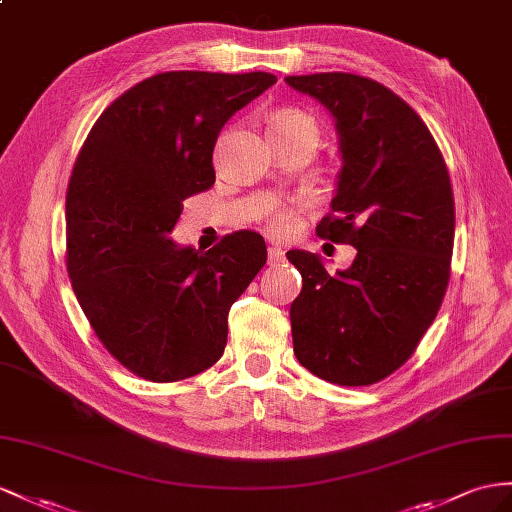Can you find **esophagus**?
I'll return each mask as SVG.
<instances>
[{
  "label": "esophagus",
  "mask_w": 512,
  "mask_h": 512,
  "mask_svg": "<svg viewBox=\"0 0 512 512\" xmlns=\"http://www.w3.org/2000/svg\"><path fill=\"white\" fill-rule=\"evenodd\" d=\"M285 259V251L281 246H270L268 248V264L274 266V264H281V261Z\"/></svg>",
  "instance_id": "1"
}]
</instances>
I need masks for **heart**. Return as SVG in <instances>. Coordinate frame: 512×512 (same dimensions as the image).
<instances>
[{"instance_id": "b5f03b06", "label": "heart", "mask_w": 512, "mask_h": 512, "mask_svg": "<svg viewBox=\"0 0 512 512\" xmlns=\"http://www.w3.org/2000/svg\"><path fill=\"white\" fill-rule=\"evenodd\" d=\"M316 125L313 123L311 116L303 114V112H296V110H287V112H281L272 119V125H270V131L274 129H285V127H292V125ZM292 225V214H279L277 218L272 220V229L274 231H287Z\"/></svg>"}]
</instances>
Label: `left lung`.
Segmentation results:
<instances>
[{"label":"left lung","instance_id":"1","mask_svg":"<svg viewBox=\"0 0 512 512\" xmlns=\"http://www.w3.org/2000/svg\"><path fill=\"white\" fill-rule=\"evenodd\" d=\"M285 84L333 116L342 168L318 235L357 248L335 274L316 253L287 251L303 274L294 355L329 383L372 385L413 355L441 307L454 246L448 168L424 121L383 84L352 73Z\"/></svg>","mask_w":512,"mask_h":512}]
</instances>
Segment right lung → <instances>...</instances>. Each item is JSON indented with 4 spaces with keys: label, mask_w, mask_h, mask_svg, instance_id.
<instances>
[{
    "label": "right lung",
    "mask_w": 512,
    "mask_h": 512,
    "mask_svg": "<svg viewBox=\"0 0 512 512\" xmlns=\"http://www.w3.org/2000/svg\"><path fill=\"white\" fill-rule=\"evenodd\" d=\"M277 77L168 71L129 88L99 116L67 192V268L97 337L153 383L222 357L229 309L266 264L255 231L207 253L170 233L183 201L214 186L212 155L231 116Z\"/></svg>",
    "instance_id": "right-lung-1"
}]
</instances>
